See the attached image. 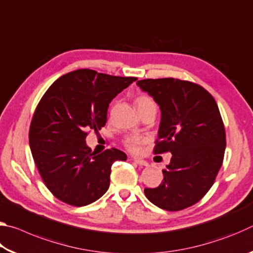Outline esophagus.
<instances>
[{"label": "esophagus", "mask_w": 253, "mask_h": 253, "mask_svg": "<svg viewBox=\"0 0 253 253\" xmlns=\"http://www.w3.org/2000/svg\"><path fill=\"white\" fill-rule=\"evenodd\" d=\"M134 163H135L136 165L144 166V168H147V166H148V163H147V162H145V161H143V160H135V161H134Z\"/></svg>", "instance_id": "34e87169"}]
</instances>
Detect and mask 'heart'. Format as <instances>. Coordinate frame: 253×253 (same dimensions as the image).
<instances>
[{
    "instance_id": "1",
    "label": "heart",
    "mask_w": 253,
    "mask_h": 253,
    "mask_svg": "<svg viewBox=\"0 0 253 253\" xmlns=\"http://www.w3.org/2000/svg\"><path fill=\"white\" fill-rule=\"evenodd\" d=\"M135 104L137 107V110H138V113L140 115L149 109H156L155 100H154L151 96L145 95V93L137 96L135 99ZM146 142V137L131 135L125 137V139L123 140V145L129 153L134 154V155H139L143 151V145Z\"/></svg>"
}]
</instances>
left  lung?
Segmentation results:
<instances>
[{
    "label": "left lung",
    "instance_id": "8db88e82",
    "mask_svg": "<svg viewBox=\"0 0 253 253\" xmlns=\"http://www.w3.org/2000/svg\"><path fill=\"white\" fill-rule=\"evenodd\" d=\"M137 85L161 107L154 154L172 153L162 183L145 195L166 211H181L203 198L223 163L225 129L219 107L202 85L173 78L144 79Z\"/></svg>",
    "mask_w": 253,
    "mask_h": 253
}]
</instances>
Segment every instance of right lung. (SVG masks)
I'll list each match as a JSON object with an SVG mask.
<instances>
[{"instance_id": "right-lung-1", "label": "right lung", "mask_w": 253, "mask_h": 253, "mask_svg": "<svg viewBox=\"0 0 253 253\" xmlns=\"http://www.w3.org/2000/svg\"><path fill=\"white\" fill-rule=\"evenodd\" d=\"M136 80L79 69L60 77L42 96L30 125V148L42 181L63 203L95 202L108 190L114 162L127 160L117 148L92 152L85 137L106 125L110 101Z\"/></svg>"}]
</instances>
